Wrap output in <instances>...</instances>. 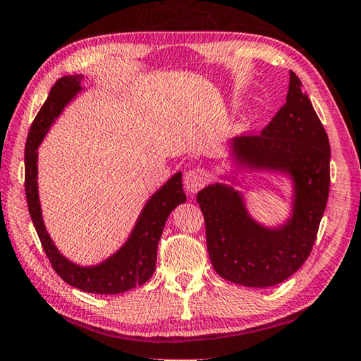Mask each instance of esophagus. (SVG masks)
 Returning a JSON list of instances; mask_svg holds the SVG:
<instances>
[{
	"instance_id": "obj_1",
	"label": "esophagus",
	"mask_w": 361,
	"mask_h": 361,
	"mask_svg": "<svg viewBox=\"0 0 361 361\" xmlns=\"http://www.w3.org/2000/svg\"><path fill=\"white\" fill-rule=\"evenodd\" d=\"M209 180L207 171L204 168H192L185 173V178H183V187H185L190 195H195L196 192L206 185Z\"/></svg>"
}]
</instances>
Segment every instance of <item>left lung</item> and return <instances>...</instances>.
Wrapping results in <instances>:
<instances>
[{"label":"left lung","instance_id":"obj_1","mask_svg":"<svg viewBox=\"0 0 361 361\" xmlns=\"http://www.w3.org/2000/svg\"><path fill=\"white\" fill-rule=\"evenodd\" d=\"M233 157L253 171H280L294 182L290 219L265 228L251 219L234 187L214 183L196 196L216 274L247 288L280 284L302 267L314 245L330 190V142L302 81L290 71L280 111L259 135L231 141Z\"/></svg>","mask_w":361,"mask_h":361}]
</instances>
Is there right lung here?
<instances>
[{
	"label": "right lung",
	"instance_id": "right-lung-1",
	"mask_svg": "<svg viewBox=\"0 0 361 361\" xmlns=\"http://www.w3.org/2000/svg\"><path fill=\"white\" fill-rule=\"evenodd\" d=\"M81 80H83V75H69V77L59 78L31 124L25 147V193L32 224L54 271L67 284L80 290L114 295L141 286L154 275L163 228L169 214L176 206L185 202L187 196L182 188V173H176L165 185L149 198L127 242L104 262L83 267V265L73 264L59 253L47 233L42 212H40L37 193V147L47 132L50 130L53 122L63 113L64 106L83 90L80 85Z\"/></svg>",
	"mask_w": 361,
	"mask_h": 361
}]
</instances>
